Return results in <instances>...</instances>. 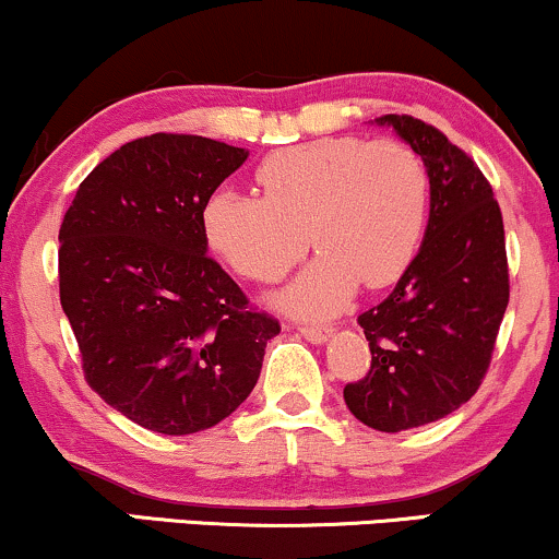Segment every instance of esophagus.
<instances>
[{
  "mask_svg": "<svg viewBox=\"0 0 559 559\" xmlns=\"http://www.w3.org/2000/svg\"><path fill=\"white\" fill-rule=\"evenodd\" d=\"M299 333L305 335L307 341H312V344H325V341L333 335L331 328H325V325H305V328H299Z\"/></svg>",
  "mask_w": 559,
  "mask_h": 559,
  "instance_id": "esophagus-1",
  "label": "esophagus"
}]
</instances>
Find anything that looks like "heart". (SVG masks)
<instances>
[{
  "label": "heart",
  "mask_w": 559,
  "mask_h": 559,
  "mask_svg": "<svg viewBox=\"0 0 559 559\" xmlns=\"http://www.w3.org/2000/svg\"><path fill=\"white\" fill-rule=\"evenodd\" d=\"M265 192L215 190L203 211L207 245L239 275L278 281L320 247L278 305L301 318L341 312L359 288L390 286L425 237L429 177L412 147L325 138L275 151L260 164ZM310 237H306V231Z\"/></svg>",
  "instance_id": "1"
}]
</instances>
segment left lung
I'll use <instances>...</instances> for the list:
<instances>
[{
  "label": "left lung",
  "instance_id": "1",
  "mask_svg": "<svg viewBox=\"0 0 559 559\" xmlns=\"http://www.w3.org/2000/svg\"><path fill=\"white\" fill-rule=\"evenodd\" d=\"M374 122L425 160L429 221L390 297L359 314L372 367L344 401L361 425L401 432L453 414L479 390L510 299L506 228L489 181L445 134L406 114Z\"/></svg>",
  "mask_w": 559,
  "mask_h": 559
}]
</instances>
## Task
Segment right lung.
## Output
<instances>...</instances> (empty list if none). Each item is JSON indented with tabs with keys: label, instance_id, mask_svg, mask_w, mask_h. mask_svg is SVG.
I'll return each instance as SVG.
<instances>
[{
	"label": "right lung",
	"instance_id": "add662e5",
	"mask_svg": "<svg viewBox=\"0 0 559 559\" xmlns=\"http://www.w3.org/2000/svg\"><path fill=\"white\" fill-rule=\"evenodd\" d=\"M250 151L151 134L104 158L59 228V299L85 380L160 435L224 421L260 378L278 320L207 258V198Z\"/></svg>",
	"mask_w": 559,
	"mask_h": 559
}]
</instances>
